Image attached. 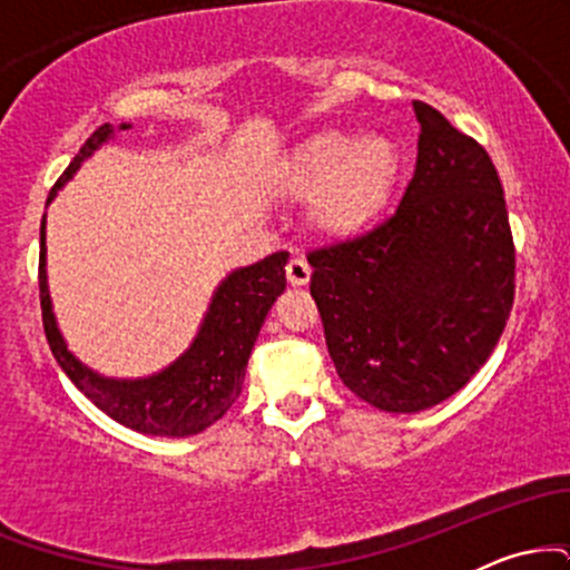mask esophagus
Here are the masks:
<instances>
[{
  "instance_id": "1",
  "label": "esophagus",
  "mask_w": 570,
  "mask_h": 570,
  "mask_svg": "<svg viewBox=\"0 0 570 570\" xmlns=\"http://www.w3.org/2000/svg\"><path fill=\"white\" fill-rule=\"evenodd\" d=\"M286 281L292 286H305L311 281V265L303 257H292L289 265H286Z\"/></svg>"
}]
</instances>
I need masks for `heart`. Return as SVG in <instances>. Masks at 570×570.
<instances>
[{
	"instance_id": "heart-1",
	"label": "heart",
	"mask_w": 570,
	"mask_h": 570,
	"mask_svg": "<svg viewBox=\"0 0 570 570\" xmlns=\"http://www.w3.org/2000/svg\"><path fill=\"white\" fill-rule=\"evenodd\" d=\"M396 147L383 136L358 141L348 130H318L281 163L286 195L311 200V225L332 238H348L375 222L399 181Z\"/></svg>"
}]
</instances>
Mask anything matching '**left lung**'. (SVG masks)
I'll return each instance as SVG.
<instances>
[{
    "mask_svg": "<svg viewBox=\"0 0 570 570\" xmlns=\"http://www.w3.org/2000/svg\"><path fill=\"white\" fill-rule=\"evenodd\" d=\"M417 160L394 217L307 254L326 348L348 389L385 412L461 391L514 303V244L499 171L472 136L412 101Z\"/></svg>",
    "mask_w": 570,
    "mask_h": 570,
    "instance_id": "left-lung-1",
    "label": "left lung"
}]
</instances>
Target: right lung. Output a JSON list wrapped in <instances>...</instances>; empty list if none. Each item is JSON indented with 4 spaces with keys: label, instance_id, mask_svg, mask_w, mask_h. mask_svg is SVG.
<instances>
[{
    "label": "right lung",
    "instance_id": "right-lung-1",
    "mask_svg": "<svg viewBox=\"0 0 570 570\" xmlns=\"http://www.w3.org/2000/svg\"><path fill=\"white\" fill-rule=\"evenodd\" d=\"M130 122H120L117 130H128ZM115 139V128L104 122L82 144L80 153L69 163L61 179L50 189L48 203L56 198L77 168L82 166L101 144ZM45 217L39 227V303L42 324L58 367L82 391L98 410L122 426L153 436H193L206 431L233 407L244 389L248 356L263 330L267 311L286 289V259L289 254L276 252L259 263L238 267L214 292L212 305L203 316L198 335L189 348L166 370L147 377H107L85 367L67 348L58 330L53 303H50L48 271H45Z\"/></svg>",
    "mask_w": 570,
    "mask_h": 570
}]
</instances>
